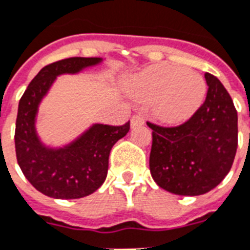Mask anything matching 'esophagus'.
Wrapping results in <instances>:
<instances>
[{
    "mask_svg": "<svg viewBox=\"0 0 250 250\" xmlns=\"http://www.w3.org/2000/svg\"><path fill=\"white\" fill-rule=\"evenodd\" d=\"M143 124H145V120L141 117V116H133L130 120V126L135 127V126H142Z\"/></svg>",
    "mask_w": 250,
    "mask_h": 250,
    "instance_id": "1",
    "label": "esophagus"
}]
</instances>
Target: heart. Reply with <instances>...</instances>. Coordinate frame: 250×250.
Segmentation results:
<instances>
[{"label": "heart", "mask_w": 250, "mask_h": 250, "mask_svg": "<svg viewBox=\"0 0 250 250\" xmlns=\"http://www.w3.org/2000/svg\"><path fill=\"white\" fill-rule=\"evenodd\" d=\"M126 92L135 102L151 103L152 116L159 123L179 126L202 107L208 86L195 71L159 63L133 75L126 83Z\"/></svg>", "instance_id": "heart-1"}]
</instances>
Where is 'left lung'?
Listing matches in <instances>:
<instances>
[{
    "label": "left lung",
    "instance_id": "8db88e82",
    "mask_svg": "<svg viewBox=\"0 0 250 250\" xmlns=\"http://www.w3.org/2000/svg\"><path fill=\"white\" fill-rule=\"evenodd\" d=\"M208 96L183 125L152 130L150 172L162 189L179 195H201L219 185L237 150V112L231 96L214 75L205 73Z\"/></svg>",
    "mask_w": 250,
    "mask_h": 250
}]
</instances>
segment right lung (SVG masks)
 Masks as SVG:
<instances>
[{"label": "right lung", "mask_w": 250, "mask_h": 250, "mask_svg": "<svg viewBox=\"0 0 250 250\" xmlns=\"http://www.w3.org/2000/svg\"><path fill=\"white\" fill-rule=\"evenodd\" d=\"M103 61L102 57H71L46 65L19 100L17 160L31 185L48 197L75 199L92 194L105 181L112 147L129 131V123L123 126L92 124L69 143L53 147L42 142L36 130L39 107L57 77L78 74Z\"/></svg>", "instance_id": "obj_1"}]
</instances>
